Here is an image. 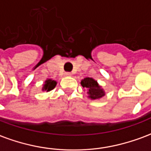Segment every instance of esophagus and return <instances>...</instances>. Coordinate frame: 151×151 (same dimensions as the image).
<instances>
[{
    "label": "esophagus",
    "instance_id": "esophagus-1",
    "mask_svg": "<svg viewBox=\"0 0 151 151\" xmlns=\"http://www.w3.org/2000/svg\"><path fill=\"white\" fill-rule=\"evenodd\" d=\"M72 75V74H71V73H65V77H70V76Z\"/></svg>",
    "mask_w": 151,
    "mask_h": 151
}]
</instances>
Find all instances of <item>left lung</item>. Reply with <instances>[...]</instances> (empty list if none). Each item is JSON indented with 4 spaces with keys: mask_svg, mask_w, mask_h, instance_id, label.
Listing matches in <instances>:
<instances>
[{
    "mask_svg": "<svg viewBox=\"0 0 151 151\" xmlns=\"http://www.w3.org/2000/svg\"><path fill=\"white\" fill-rule=\"evenodd\" d=\"M81 85L83 88L86 89L88 98L91 100H98L106 95V92L102 87L92 78H85L82 79Z\"/></svg>",
    "mask_w": 151,
    "mask_h": 151,
    "instance_id": "8db88e82",
    "label": "left lung"
}]
</instances>
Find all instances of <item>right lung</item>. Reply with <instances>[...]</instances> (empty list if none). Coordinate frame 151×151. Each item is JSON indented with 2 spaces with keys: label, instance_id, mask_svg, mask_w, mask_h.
Wrapping results in <instances>:
<instances>
[{
  "label": "right lung",
  "instance_id": "1",
  "mask_svg": "<svg viewBox=\"0 0 151 151\" xmlns=\"http://www.w3.org/2000/svg\"><path fill=\"white\" fill-rule=\"evenodd\" d=\"M56 85H57V81L55 80H53L51 78L46 79L44 81V84L42 86V91H46V92H50L52 90L55 88Z\"/></svg>",
  "mask_w": 151,
  "mask_h": 151
}]
</instances>
